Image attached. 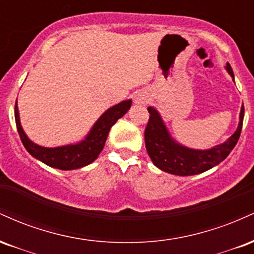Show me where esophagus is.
Segmentation results:
<instances>
[{
    "instance_id": "esophagus-1",
    "label": "esophagus",
    "mask_w": 254,
    "mask_h": 254,
    "mask_svg": "<svg viewBox=\"0 0 254 254\" xmlns=\"http://www.w3.org/2000/svg\"><path fill=\"white\" fill-rule=\"evenodd\" d=\"M133 100H135L136 104H139V105H145L148 101V97L143 93H138V94L135 95V98H133Z\"/></svg>"
}]
</instances>
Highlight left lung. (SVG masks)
Masks as SVG:
<instances>
[{
  "instance_id": "obj_1",
  "label": "left lung",
  "mask_w": 254,
  "mask_h": 254,
  "mask_svg": "<svg viewBox=\"0 0 254 254\" xmlns=\"http://www.w3.org/2000/svg\"><path fill=\"white\" fill-rule=\"evenodd\" d=\"M227 70L234 78L232 66L227 64ZM149 119L144 130V141L148 155L153 164L161 171L176 176H194L210 170L222 162L238 143L243 129L244 112H240V123L237 131L229 137L228 141L216 145L209 150H194L176 143L168 135L164 122L154 107H148Z\"/></svg>"
}]
</instances>
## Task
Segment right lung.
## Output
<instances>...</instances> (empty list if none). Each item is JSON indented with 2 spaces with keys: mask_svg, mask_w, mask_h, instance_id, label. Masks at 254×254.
I'll return each mask as SVG.
<instances>
[{
  "mask_svg": "<svg viewBox=\"0 0 254 254\" xmlns=\"http://www.w3.org/2000/svg\"><path fill=\"white\" fill-rule=\"evenodd\" d=\"M130 106L131 100H125L107 110L98 119V122L94 124V127L90 130L86 139L77 144L63 145V147L58 148H44L33 143L28 139V137L26 136L24 130H22L19 119L17 105L15 103L16 129L20 138H21L22 144L32 156L40 160L45 165L58 168V170H77V168L89 165L90 162L97 159L100 151L103 150L112 125L119 118L123 117L125 113L127 112V110L130 109Z\"/></svg>",
  "mask_w": 254,
  "mask_h": 254,
  "instance_id": "1",
  "label": "right lung"
}]
</instances>
